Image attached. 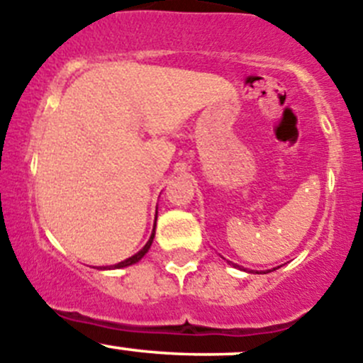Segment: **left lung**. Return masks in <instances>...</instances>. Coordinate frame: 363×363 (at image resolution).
Instances as JSON below:
<instances>
[{
  "label": "left lung",
  "mask_w": 363,
  "mask_h": 363,
  "mask_svg": "<svg viewBox=\"0 0 363 363\" xmlns=\"http://www.w3.org/2000/svg\"><path fill=\"white\" fill-rule=\"evenodd\" d=\"M235 267H237V265H235Z\"/></svg>",
  "instance_id": "1"
}]
</instances>
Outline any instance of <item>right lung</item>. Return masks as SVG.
Segmentation results:
<instances>
[{
	"mask_svg": "<svg viewBox=\"0 0 363 363\" xmlns=\"http://www.w3.org/2000/svg\"><path fill=\"white\" fill-rule=\"evenodd\" d=\"M155 226H156V223H155ZM152 239H155V230H152V233H151V239L147 240V244H145V246L142 247V250L138 251L137 255H133V256H131V258L124 259V262L117 263V265L111 267V269H123V267H130V265H133V263H137L138 259H142V258H144V255H145V252L149 251V247H151V244H152Z\"/></svg>",
	"mask_w": 363,
	"mask_h": 363,
	"instance_id": "right-lung-1",
	"label": "right lung"
}]
</instances>
